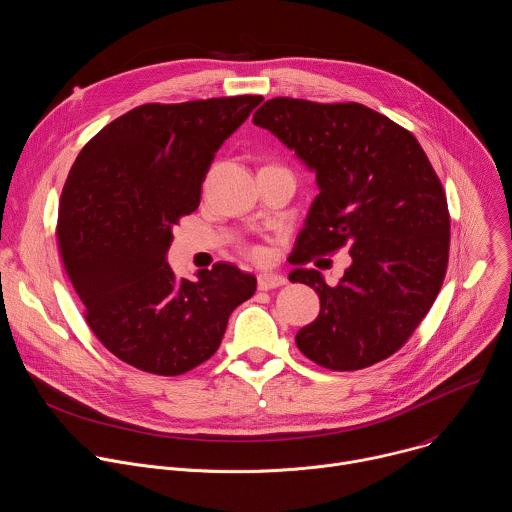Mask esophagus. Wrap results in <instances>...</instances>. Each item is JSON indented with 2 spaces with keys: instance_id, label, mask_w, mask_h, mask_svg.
Returning <instances> with one entry per match:
<instances>
[{
  "instance_id": "1",
  "label": "esophagus",
  "mask_w": 512,
  "mask_h": 512,
  "mask_svg": "<svg viewBox=\"0 0 512 512\" xmlns=\"http://www.w3.org/2000/svg\"><path fill=\"white\" fill-rule=\"evenodd\" d=\"M257 283H259V289L267 291V289H273V287H279L285 283V277L279 275V273H271V271H263L257 275Z\"/></svg>"
}]
</instances>
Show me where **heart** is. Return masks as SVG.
Listing matches in <instances>:
<instances>
[{
	"label": "heart",
	"mask_w": 512,
	"mask_h": 512,
	"mask_svg": "<svg viewBox=\"0 0 512 512\" xmlns=\"http://www.w3.org/2000/svg\"><path fill=\"white\" fill-rule=\"evenodd\" d=\"M257 255H259V253H257Z\"/></svg>",
	"instance_id": "heart-1"
}]
</instances>
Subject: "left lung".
<instances>
[{
  "instance_id": "8db88e82",
  "label": "left lung",
  "mask_w": 512,
  "mask_h": 512,
  "mask_svg": "<svg viewBox=\"0 0 512 512\" xmlns=\"http://www.w3.org/2000/svg\"><path fill=\"white\" fill-rule=\"evenodd\" d=\"M253 123L271 131L316 174L289 281L310 285L318 318L298 348L330 371H358L397 352L433 306L448 269L450 214L419 141L358 103L277 97ZM348 248L353 263L330 288L301 265Z\"/></svg>"
}]
</instances>
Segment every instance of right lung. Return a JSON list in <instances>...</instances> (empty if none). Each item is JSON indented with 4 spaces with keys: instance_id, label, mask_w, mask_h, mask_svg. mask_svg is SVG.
Wrapping results in <instances>:
<instances>
[{
    "instance_id": "add662e5",
    "label": "right lung",
    "mask_w": 512,
    "mask_h": 512,
    "mask_svg": "<svg viewBox=\"0 0 512 512\" xmlns=\"http://www.w3.org/2000/svg\"><path fill=\"white\" fill-rule=\"evenodd\" d=\"M259 95L141 105L103 127L72 164L58 243L95 336L135 369L176 377L221 346L257 287L231 263L176 277L174 227L200 204L210 164Z\"/></svg>"
}]
</instances>
